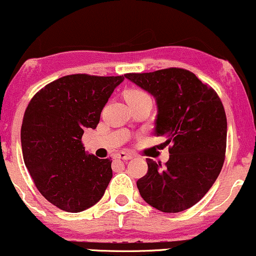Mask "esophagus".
Here are the masks:
<instances>
[{
    "label": "esophagus",
    "mask_w": 256,
    "mask_h": 256,
    "mask_svg": "<svg viewBox=\"0 0 256 256\" xmlns=\"http://www.w3.org/2000/svg\"><path fill=\"white\" fill-rule=\"evenodd\" d=\"M114 158H115V159L129 160V159H132V158H133V156H132V154H129V153H126V152H120L118 154H115Z\"/></svg>",
    "instance_id": "34e87169"
}]
</instances>
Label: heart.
Returning a JSON list of instances; mask_svg holds the SVG:
<instances>
[{"label":"heart","instance_id":"b5f03b06","mask_svg":"<svg viewBox=\"0 0 256 256\" xmlns=\"http://www.w3.org/2000/svg\"><path fill=\"white\" fill-rule=\"evenodd\" d=\"M124 98L128 104H133L144 100H150V94L141 89H129L124 92Z\"/></svg>","mask_w":256,"mask_h":256}]
</instances>
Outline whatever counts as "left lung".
I'll list each match as a JSON object with an SVG mask.
<instances>
[{
	"instance_id": "8db88e82",
	"label": "left lung",
	"mask_w": 256,
	"mask_h": 256,
	"mask_svg": "<svg viewBox=\"0 0 256 256\" xmlns=\"http://www.w3.org/2000/svg\"><path fill=\"white\" fill-rule=\"evenodd\" d=\"M126 78L153 94L156 136H165L170 159H146L136 182L144 202L162 212H180L198 203L216 182L226 159V116L212 88L185 68H170Z\"/></svg>"
}]
</instances>
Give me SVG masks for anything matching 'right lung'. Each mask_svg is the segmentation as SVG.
Segmentation results:
<instances>
[{"mask_svg": "<svg viewBox=\"0 0 256 256\" xmlns=\"http://www.w3.org/2000/svg\"><path fill=\"white\" fill-rule=\"evenodd\" d=\"M123 76L68 74L34 94L21 127L24 162L50 203L80 212L103 197L112 176V160L88 156L85 128L94 129Z\"/></svg>", "mask_w": 256, "mask_h": 256, "instance_id": "add662e5", "label": "right lung"}]
</instances>
